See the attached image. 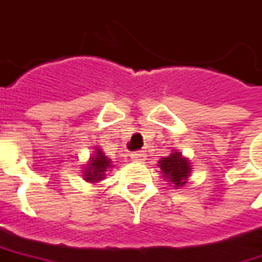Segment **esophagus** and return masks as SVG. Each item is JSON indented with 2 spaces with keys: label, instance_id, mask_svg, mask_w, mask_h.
<instances>
[{
  "label": "esophagus",
  "instance_id": "34e87169",
  "mask_svg": "<svg viewBox=\"0 0 262 262\" xmlns=\"http://www.w3.org/2000/svg\"><path fill=\"white\" fill-rule=\"evenodd\" d=\"M132 160L133 161H136V163H143L145 161V158H146V154L145 151H138V152H133L130 155Z\"/></svg>",
  "mask_w": 262,
  "mask_h": 262
}]
</instances>
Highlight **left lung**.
Instances as JSON below:
<instances>
[{
    "label": "left lung",
    "mask_w": 262,
    "mask_h": 262,
    "mask_svg": "<svg viewBox=\"0 0 262 262\" xmlns=\"http://www.w3.org/2000/svg\"><path fill=\"white\" fill-rule=\"evenodd\" d=\"M158 167L161 170V174L168 185H173V188L180 189L188 183V177L192 174V165L186 157H183L180 151L173 149L170 155L161 158L158 161Z\"/></svg>",
    "instance_id": "8db88e82"
}]
</instances>
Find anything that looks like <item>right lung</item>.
Masks as SVG:
<instances>
[{
  "mask_svg": "<svg viewBox=\"0 0 262 262\" xmlns=\"http://www.w3.org/2000/svg\"><path fill=\"white\" fill-rule=\"evenodd\" d=\"M113 167H114L113 161L104 154V151L101 148H95V151L92 152L89 161L86 163L83 170H82L83 171V180H86L88 183L97 185L105 179L107 173L111 171Z\"/></svg>",
  "mask_w": 262,
  "mask_h": 262,
  "instance_id": "add662e5",
  "label": "right lung"
}]
</instances>
